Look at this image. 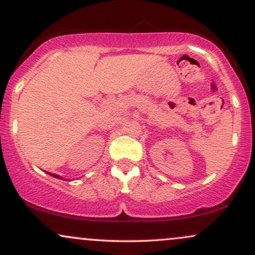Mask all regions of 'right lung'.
Returning a JSON list of instances; mask_svg holds the SVG:
<instances>
[{"mask_svg": "<svg viewBox=\"0 0 255 255\" xmlns=\"http://www.w3.org/2000/svg\"><path fill=\"white\" fill-rule=\"evenodd\" d=\"M51 176H54V177H56V178H61L60 176H58V175H54V174H50Z\"/></svg>", "mask_w": 255, "mask_h": 255, "instance_id": "add662e5", "label": "right lung"}]
</instances>
